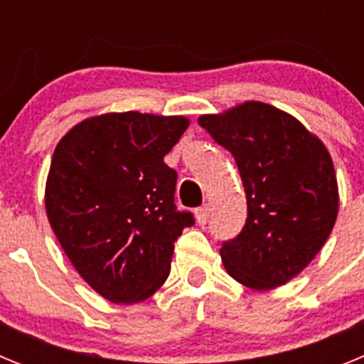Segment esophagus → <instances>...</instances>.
Listing matches in <instances>:
<instances>
[{
  "label": "esophagus",
  "mask_w": 364,
  "mask_h": 364,
  "mask_svg": "<svg viewBox=\"0 0 364 364\" xmlns=\"http://www.w3.org/2000/svg\"><path fill=\"white\" fill-rule=\"evenodd\" d=\"M195 217H197L198 224H200V226H204L205 222H208V218H210V208H208V205H202V208H198V210L195 211Z\"/></svg>",
  "instance_id": "34e87169"
}]
</instances>
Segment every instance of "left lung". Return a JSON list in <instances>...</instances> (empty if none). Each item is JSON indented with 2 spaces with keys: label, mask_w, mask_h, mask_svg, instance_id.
<instances>
[{
  "label": "left lung",
  "mask_w": 364,
  "mask_h": 364,
  "mask_svg": "<svg viewBox=\"0 0 364 364\" xmlns=\"http://www.w3.org/2000/svg\"><path fill=\"white\" fill-rule=\"evenodd\" d=\"M198 124L233 154L246 191V224L220 247L224 268L252 290L286 284L336 224L339 189L326 146L297 118L262 102L202 114Z\"/></svg>",
  "instance_id": "8db88e82"
}]
</instances>
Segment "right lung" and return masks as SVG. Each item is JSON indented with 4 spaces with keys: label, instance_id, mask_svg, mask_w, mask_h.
<instances>
[{
    "label": "right lung",
    "instance_id": "add662e5",
    "mask_svg": "<svg viewBox=\"0 0 364 364\" xmlns=\"http://www.w3.org/2000/svg\"><path fill=\"white\" fill-rule=\"evenodd\" d=\"M186 117L105 112L58 142L45 210L76 272L117 304L146 301L166 282L175 240L193 226L176 211V171L164 162Z\"/></svg>",
    "mask_w": 364,
    "mask_h": 364
}]
</instances>
